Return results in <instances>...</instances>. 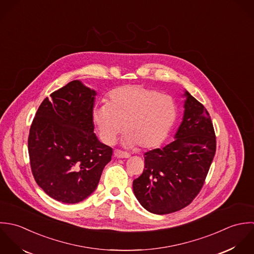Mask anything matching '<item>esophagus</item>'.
<instances>
[{
	"label": "esophagus",
	"mask_w": 254,
	"mask_h": 254,
	"mask_svg": "<svg viewBox=\"0 0 254 254\" xmlns=\"http://www.w3.org/2000/svg\"><path fill=\"white\" fill-rule=\"evenodd\" d=\"M114 155L117 157V158H128L129 157V154L127 152H124L122 150H119V149H116L114 151Z\"/></svg>",
	"instance_id": "1"
}]
</instances>
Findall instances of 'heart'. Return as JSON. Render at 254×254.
Listing matches in <instances>:
<instances>
[{
    "instance_id": "obj_1",
    "label": "heart",
    "mask_w": 254,
    "mask_h": 254,
    "mask_svg": "<svg viewBox=\"0 0 254 254\" xmlns=\"http://www.w3.org/2000/svg\"><path fill=\"white\" fill-rule=\"evenodd\" d=\"M178 119L176 100L158 90L140 85H125L112 90L107 104L92 111V121L99 136L113 144L122 130L128 146L151 149L169 136Z\"/></svg>"
}]
</instances>
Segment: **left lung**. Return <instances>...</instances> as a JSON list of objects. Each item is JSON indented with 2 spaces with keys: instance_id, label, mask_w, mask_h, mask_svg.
Returning a JSON list of instances; mask_svg holds the SVG:
<instances>
[{
  "instance_id": "left-lung-1",
  "label": "left lung",
  "mask_w": 254,
  "mask_h": 254,
  "mask_svg": "<svg viewBox=\"0 0 254 254\" xmlns=\"http://www.w3.org/2000/svg\"><path fill=\"white\" fill-rule=\"evenodd\" d=\"M185 113L175 140L144 154V170L132 183L137 200L147 211L163 215L179 211L196 197L216 152L209 113L188 91Z\"/></svg>"
}]
</instances>
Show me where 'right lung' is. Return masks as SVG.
<instances>
[{
  "mask_svg": "<svg viewBox=\"0 0 254 254\" xmlns=\"http://www.w3.org/2000/svg\"><path fill=\"white\" fill-rule=\"evenodd\" d=\"M96 91L73 80L39 106L29 130L28 153L37 185L61 202H80L97 188L113 149L94 133Z\"/></svg>",
  "mask_w": 254,
  "mask_h": 254,
  "instance_id": "add662e5",
  "label": "right lung"
}]
</instances>
